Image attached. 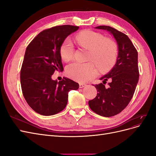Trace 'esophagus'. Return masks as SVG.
Masks as SVG:
<instances>
[{
  "label": "esophagus",
  "mask_w": 156,
  "mask_h": 156,
  "mask_svg": "<svg viewBox=\"0 0 156 156\" xmlns=\"http://www.w3.org/2000/svg\"><path fill=\"white\" fill-rule=\"evenodd\" d=\"M87 84H84V83H79V88H83L84 87H86Z\"/></svg>",
  "instance_id": "34e87169"
}]
</instances>
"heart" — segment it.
<instances>
[{
	"instance_id": "1",
	"label": "heart",
	"mask_w": 156,
	"mask_h": 156,
	"mask_svg": "<svg viewBox=\"0 0 156 156\" xmlns=\"http://www.w3.org/2000/svg\"><path fill=\"white\" fill-rule=\"evenodd\" d=\"M75 39L77 44L90 51L89 60H92L98 68L103 71L111 68L116 62L118 46L113 40L105 38L99 32L84 30L78 33ZM74 55V46L69 39H66L60 48V57L64 61L72 60ZM68 77L79 83H84L96 76L97 69L92 62H75L66 67Z\"/></svg>"
}]
</instances>
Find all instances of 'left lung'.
Returning <instances> with one entry per match:
<instances>
[{
  "label": "left lung",
  "mask_w": 156,
  "mask_h": 156,
  "mask_svg": "<svg viewBox=\"0 0 156 156\" xmlns=\"http://www.w3.org/2000/svg\"><path fill=\"white\" fill-rule=\"evenodd\" d=\"M96 29L105 30L114 36L119 55L114 67L100 79L103 83L94 85L98 90L97 96L88 101V105L96 114L111 117L123 111L133 96L139 77L138 53L124 33L109 26H99ZM107 80L110 83L105 87Z\"/></svg>",
  "instance_id": "obj_1"
}]
</instances>
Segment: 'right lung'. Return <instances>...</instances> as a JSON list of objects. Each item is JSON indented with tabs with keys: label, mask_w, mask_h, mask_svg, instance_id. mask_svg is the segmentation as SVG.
Listing matches in <instances>:
<instances>
[{
	"label": "right lung",
	"mask_w": 156,
	"mask_h": 156,
	"mask_svg": "<svg viewBox=\"0 0 156 156\" xmlns=\"http://www.w3.org/2000/svg\"><path fill=\"white\" fill-rule=\"evenodd\" d=\"M79 28L53 27L39 33L27 46L20 73L22 92L29 105L40 115L51 116L64 110L68 92L79 87L77 83L66 77L59 82L51 79L55 71L64 70L61 44Z\"/></svg>",
	"instance_id": "right-lung-1"
}]
</instances>
